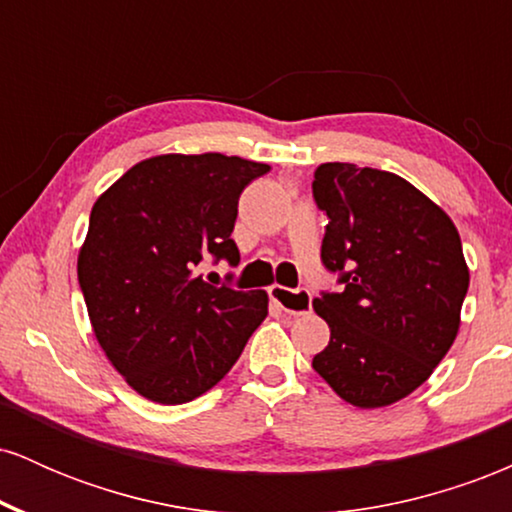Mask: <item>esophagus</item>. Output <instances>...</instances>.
<instances>
[{
  "label": "esophagus",
  "instance_id": "1",
  "mask_svg": "<svg viewBox=\"0 0 512 512\" xmlns=\"http://www.w3.org/2000/svg\"><path fill=\"white\" fill-rule=\"evenodd\" d=\"M269 298L291 317L310 313V308H313V293L308 289L291 291L286 289V286H272V289H269Z\"/></svg>",
  "mask_w": 512,
  "mask_h": 512
}]
</instances>
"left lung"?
Here are the masks:
<instances>
[{"label": "left lung", "mask_w": 512, "mask_h": 512, "mask_svg": "<svg viewBox=\"0 0 512 512\" xmlns=\"http://www.w3.org/2000/svg\"><path fill=\"white\" fill-rule=\"evenodd\" d=\"M313 197L330 219L322 264L339 274V291L313 301L330 325L313 368L354 407H387L424 385L455 342L469 289L460 233L387 170L322 163Z\"/></svg>", "instance_id": "1"}]
</instances>
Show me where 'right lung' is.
<instances>
[{
	"label": "right lung",
	"instance_id": "right-lung-1",
	"mask_svg": "<svg viewBox=\"0 0 512 512\" xmlns=\"http://www.w3.org/2000/svg\"><path fill=\"white\" fill-rule=\"evenodd\" d=\"M264 173L240 156H154L93 204L76 262L88 317L117 373L151 402L211 390L267 317L264 291L199 274L209 260L240 262L238 199Z\"/></svg>",
	"mask_w": 512,
	"mask_h": 512
}]
</instances>
